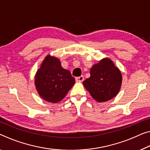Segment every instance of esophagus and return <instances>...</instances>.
Masks as SVG:
<instances>
[{
  "label": "esophagus",
  "instance_id": "34e87169",
  "mask_svg": "<svg viewBox=\"0 0 150 150\" xmlns=\"http://www.w3.org/2000/svg\"><path fill=\"white\" fill-rule=\"evenodd\" d=\"M75 80L77 82H83L84 80V77L83 76H80V77H76Z\"/></svg>",
  "mask_w": 150,
  "mask_h": 150
}]
</instances>
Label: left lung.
Returning a JSON list of instances; mask_svg holds the SVG:
<instances>
[{"mask_svg": "<svg viewBox=\"0 0 150 150\" xmlns=\"http://www.w3.org/2000/svg\"><path fill=\"white\" fill-rule=\"evenodd\" d=\"M122 83L120 70L109 58H103L92 66L90 77L83 82L95 100L105 102L117 96Z\"/></svg>", "mask_w": 150, "mask_h": 150, "instance_id": "left-lung-1", "label": "left lung"}]
</instances>
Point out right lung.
<instances>
[{"mask_svg": "<svg viewBox=\"0 0 150 150\" xmlns=\"http://www.w3.org/2000/svg\"><path fill=\"white\" fill-rule=\"evenodd\" d=\"M75 83L70 71L62 67L57 57L50 54L45 57L35 77V87L39 96L53 103L62 100Z\"/></svg>", "mask_w": 150, "mask_h": 150, "instance_id": "obj_1", "label": "right lung"}]
</instances>
